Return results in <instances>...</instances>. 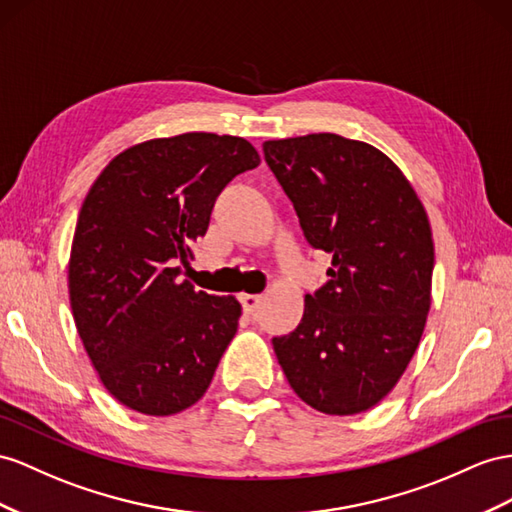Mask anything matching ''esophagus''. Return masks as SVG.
<instances>
[{"instance_id":"34e87169","label":"esophagus","mask_w":512,"mask_h":512,"mask_svg":"<svg viewBox=\"0 0 512 512\" xmlns=\"http://www.w3.org/2000/svg\"><path fill=\"white\" fill-rule=\"evenodd\" d=\"M240 303H242L244 313H248V316H253V313L259 307V303H261V296H257V294H240Z\"/></svg>"}]
</instances>
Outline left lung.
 Returning a JSON list of instances; mask_svg holds the SVG:
<instances>
[{
  "mask_svg": "<svg viewBox=\"0 0 512 512\" xmlns=\"http://www.w3.org/2000/svg\"><path fill=\"white\" fill-rule=\"evenodd\" d=\"M264 155L329 283L272 346L296 396L326 415L372 409L396 387L430 311L435 246L409 179L376 147L337 134L266 140Z\"/></svg>",
  "mask_w": 512,
  "mask_h": 512,
  "instance_id": "8db88e82",
  "label": "left lung"
}]
</instances>
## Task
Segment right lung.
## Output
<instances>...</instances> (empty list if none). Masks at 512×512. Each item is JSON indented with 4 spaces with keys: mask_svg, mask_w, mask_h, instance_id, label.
<instances>
[{
    "mask_svg": "<svg viewBox=\"0 0 512 512\" xmlns=\"http://www.w3.org/2000/svg\"><path fill=\"white\" fill-rule=\"evenodd\" d=\"M238 136L190 131L125 149L82 203L69 257L73 320L103 387L144 415L199 402L238 331L235 296L196 292L181 266L216 196L259 166Z\"/></svg>",
    "mask_w": 512,
    "mask_h": 512,
    "instance_id": "obj_1",
    "label": "right lung"
}]
</instances>
